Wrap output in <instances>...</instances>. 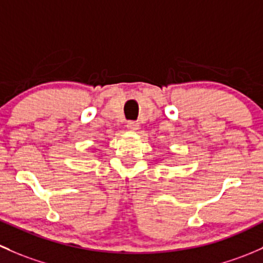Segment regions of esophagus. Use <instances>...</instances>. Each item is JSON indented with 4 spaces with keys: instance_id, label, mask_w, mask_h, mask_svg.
Wrapping results in <instances>:
<instances>
[{
    "instance_id": "1",
    "label": "esophagus",
    "mask_w": 263,
    "mask_h": 263,
    "mask_svg": "<svg viewBox=\"0 0 263 263\" xmlns=\"http://www.w3.org/2000/svg\"><path fill=\"white\" fill-rule=\"evenodd\" d=\"M139 128H140V123L139 122H135V121H131V122L127 123V129H128V131L135 132V131H137V129H139Z\"/></svg>"
}]
</instances>
